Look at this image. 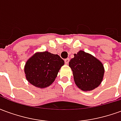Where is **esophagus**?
Masks as SVG:
<instances>
[{
	"mask_svg": "<svg viewBox=\"0 0 121 121\" xmlns=\"http://www.w3.org/2000/svg\"><path fill=\"white\" fill-rule=\"evenodd\" d=\"M69 62V58H67V59L65 60V64H68Z\"/></svg>",
	"mask_w": 121,
	"mask_h": 121,
	"instance_id": "obj_1",
	"label": "esophagus"
}]
</instances>
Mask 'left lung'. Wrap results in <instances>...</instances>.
Returning a JSON list of instances; mask_svg holds the SVG:
<instances>
[{"mask_svg":"<svg viewBox=\"0 0 121 121\" xmlns=\"http://www.w3.org/2000/svg\"><path fill=\"white\" fill-rule=\"evenodd\" d=\"M69 63L74 80L79 89L84 91L93 90L101 84L104 74V65L89 53L80 50L74 54Z\"/></svg>","mask_w":121,"mask_h":121,"instance_id":"left-lung-1","label":"left lung"}]
</instances>
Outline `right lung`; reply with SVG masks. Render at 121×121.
Wrapping results in <instances>:
<instances>
[{"label": "right lung", "instance_id": "right-lung-1", "mask_svg": "<svg viewBox=\"0 0 121 121\" xmlns=\"http://www.w3.org/2000/svg\"><path fill=\"white\" fill-rule=\"evenodd\" d=\"M63 65L64 61L58 54L48 51L35 53L25 63L26 78L36 87H47L54 82Z\"/></svg>", "mask_w": 121, "mask_h": 121}]
</instances>
